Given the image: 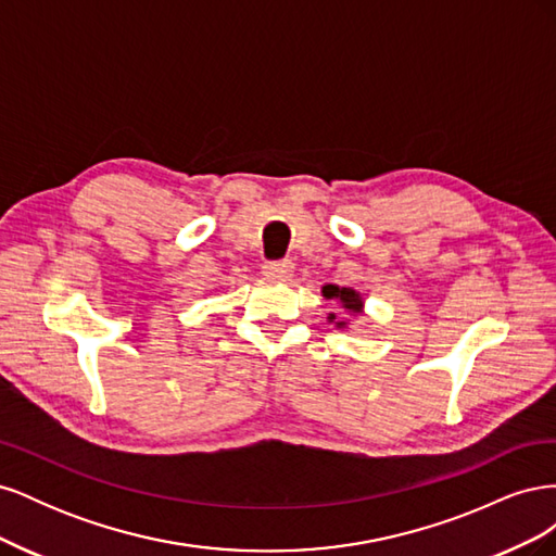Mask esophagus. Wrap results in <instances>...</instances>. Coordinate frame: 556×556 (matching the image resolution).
Instances as JSON below:
<instances>
[{"label":"esophagus","mask_w":556,"mask_h":556,"mask_svg":"<svg viewBox=\"0 0 556 556\" xmlns=\"http://www.w3.org/2000/svg\"><path fill=\"white\" fill-rule=\"evenodd\" d=\"M292 271H294L292 260H276V262H266L262 266V274L271 280H288Z\"/></svg>","instance_id":"34e87169"}]
</instances>
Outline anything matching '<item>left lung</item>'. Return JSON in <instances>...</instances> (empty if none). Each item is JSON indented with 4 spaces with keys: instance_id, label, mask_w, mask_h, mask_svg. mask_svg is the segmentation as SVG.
<instances>
[{
    "instance_id": "1",
    "label": "left lung",
    "mask_w": 556,
    "mask_h": 556,
    "mask_svg": "<svg viewBox=\"0 0 556 556\" xmlns=\"http://www.w3.org/2000/svg\"><path fill=\"white\" fill-rule=\"evenodd\" d=\"M323 294H325L327 299H339L348 313H355V315L362 313V296H359L355 290L339 288V285H325ZM329 319H336V315H329ZM336 325L343 327L345 323H336Z\"/></svg>"
}]
</instances>
